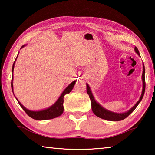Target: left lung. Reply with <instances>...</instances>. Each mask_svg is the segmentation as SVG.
<instances>
[{
  "instance_id": "1",
  "label": "left lung",
  "mask_w": 155,
  "mask_h": 155,
  "mask_svg": "<svg viewBox=\"0 0 155 155\" xmlns=\"http://www.w3.org/2000/svg\"><path fill=\"white\" fill-rule=\"evenodd\" d=\"M135 51L139 56H140V52L137 47H135ZM142 82H143V87H142V91H141V94L139 101L137 102L134 106L132 108H130L128 111L124 112V113H115L111 111H109L106 109H104L103 107H102L98 102H97L94 97L93 96L92 91H91L90 87L89 86L87 83H86L87 85V94L90 96V98L91 100V109L94 114L96 116H98L100 118L109 120V121H120L125 119L126 117H128L131 113H132L134 110L136 109V107L141 102V100L143 98V96L144 95V92H145V88H146V83H145V68H144V65L143 64V72H142Z\"/></svg>"
}]
</instances>
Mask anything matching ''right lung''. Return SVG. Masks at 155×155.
I'll use <instances>...</instances> for the list:
<instances>
[{
  "instance_id": "add662e5",
  "label": "right lung",
  "mask_w": 155,
  "mask_h": 155,
  "mask_svg": "<svg viewBox=\"0 0 155 155\" xmlns=\"http://www.w3.org/2000/svg\"><path fill=\"white\" fill-rule=\"evenodd\" d=\"M25 46V45H23L22 47H21L20 49L24 48ZM16 59H15L12 66V75H13V73H14V65H15V61H16ZM13 77H14V76H13ZM13 77L12 79V90L13 93H14V86H13V78H13ZM76 81H72L70 85H68L67 86L66 88L63 91V92L59 97V98L57 99V101L53 104H52V105L48 107V108L46 109L40 110V111H31V110L27 109L20 103V102L18 101L16 98H16L18 103H19L20 107H22L23 110L27 113V114L28 115V116L31 117V118L36 120H46L55 118L57 117L60 116V115L63 114V112H64V97L65 94H69L70 91L72 90V89L74 87V86L76 83Z\"/></svg>"
}]
</instances>
